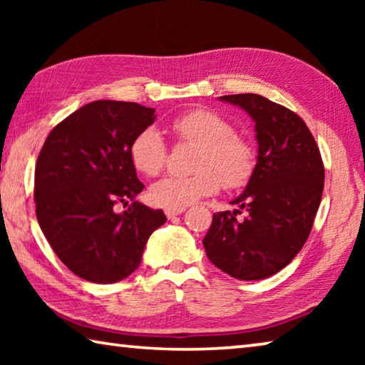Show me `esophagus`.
<instances>
[{"label":"esophagus","mask_w":365,"mask_h":365,"mask_svg":"<svg viewBox=\"0 0 365 365\" xmlns=\"http://www.w3.org/2000/svg\"><path fill=\"white\" fill-rule=\"evenodd\" d=\"M185 212V207H178V209H165V215H168L169 219L175 217V215H180Z\"/></svg>","instance_id":"1"}]
</instances>
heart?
I'll return each mask as SVG.
<instances>
[{
  "label": "heart",
  "instance_id": "b5f03b06",
  "mask_svg": "<svg viewBox=\"0 0 365 365\" xmlns=\"http://www.w3.org/2000/svg\"><path fill=\"white\" fill-rule=\"evenodd\" d=\"M180 141L200 146L195 174L165 177L150 190L153 205L178 209L205 196H211L219 185L238 190L251 180L256 170V150L250 140L235 133L233 123L211 109H191L177 115L170 123ZM133 168L143 175L154 177L168 163V145L158 128H143L130 145Z\"/></svg>",
  "mask_w": 365,
  "mask_h": 365
}]
</instances>
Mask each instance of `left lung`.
I'll return each mask as SVG.
<instances>
[{
  "label": "left lung",
  "mask_w": 365,
  "mask_h": 365,
  "mask_svg": "<svg viewBox=\"0 0 365 365\" xmlns=\"http://www.w3.org/2000/svg\"><path fill=\"white\" fill-rule=\"evenodd\" d=\"M255 120L257 164L232 205L214 214L202 245L215 267L238 280H262L293 261L309 233L324 191V163L304 120L256 93L220 96ZM247 212L240 221L236 215Z\"/></svg>",
  "instance_id": "8db88e82"
}]
</instances>
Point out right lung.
<instances>
[{
    "instance_id": "1",
    "label": "right lung",
    "mask_w": 365,
    "mask_h": 365,
    "mask_svg": "<svg viewBox=\"0 0 365 365\" xmlns=\"http://www.w3.org/2000/svg\"><path fill=\"white\" fill-rule=\"evenodd\" d=\"M156 119L138 103H88L53 128L35 165L36 219L56 256L80 279L115 283L137 270L163 209L135 201L145 185L133 138ZM133 205L123 213L116 206Z\"/></svg>"
}]
</instances>
